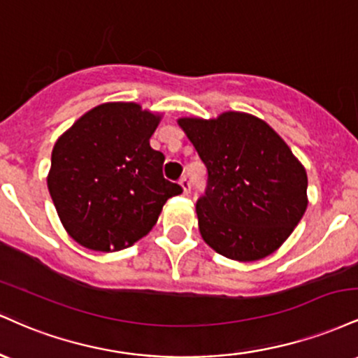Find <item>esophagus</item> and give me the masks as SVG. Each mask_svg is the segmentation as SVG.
I'll list each match as a JSON object with an SVG mask.
<instances>
[{
  "label": "esophagus",
  "mask_w": 358,
  "mask_h": 358,
  "mask_svg": "<svg viewBox=\"0 0 358 358\" xmlns=\"http://www.w3.org/2000/svg\"><path fill=\"white\" fill-rule=\"evenodd\" d=\"M180 185H182V188H183V193L185 195H188V193H190V180L187 178V176H182V178H180Z\"/></svg>",
  "instance_id": "obj_1"
}]
</instances>
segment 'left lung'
Segmentation results:
<instances>
[{
	"mask_svg": "<svg viewBox=\"0 0 358 358\" xmlns=\"http://www.w3.org/2000/svg\"><path fill=\"white\" fill-rule=\"evenodd\" d=\"M178 124L207 166V187L196 200L203 241L236 261L273 254L306 210L308 178L276 131L244 113H224Z\"/></svg>",
	"mask_w": 358,
	"mask_h": 358,
	"instance_id": "8db88e82",
	"label": "left lung"
}]
</instances>
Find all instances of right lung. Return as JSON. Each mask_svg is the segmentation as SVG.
Here are the masks:
<instances>
[{
	"label": "right lung",
	"mask_w": 358,
	"mask_h": 358,
	"mask_svg": "<svg viewBox=\"0 0 358 358\" xmlns=\"http://www.w3.org/2000/svg\"><path fill=\"white\" fill-rule=\"evenodd\" d=\"M159 116L134 102L101 104L73 122L52 151L48 192L65 231L84 248L113 252L145 237L183 188L163 176L150 146Z\"/></svg>",
	"instance_id": "right-lung-1"
}]
</instances>
